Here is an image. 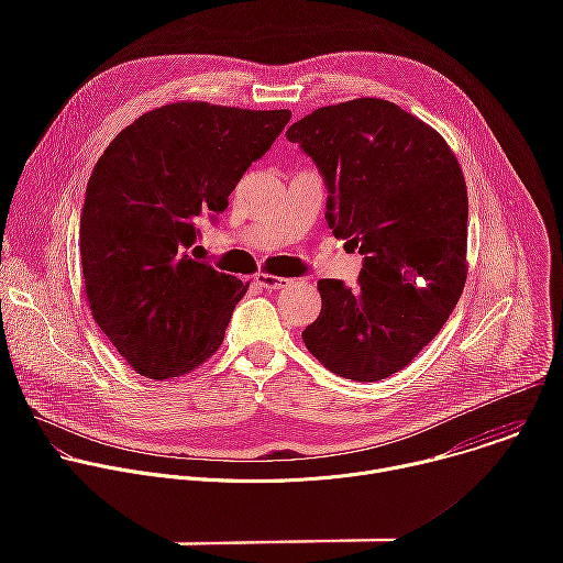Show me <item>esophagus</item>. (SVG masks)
I'll use <instances>...</instances> for the list:
<instances>
[{
	"mask_svg": "<svg viewBox=\"0 0 563 563\" xmlns=\"http://www.w3.org/2000/svg\"><path fill=\"white\" fill-rule=\"evenodd\" d=\"M256 285H261L263 289H269V291H276V289H283L289 285V278H283V276H272V274H258L256 276Z\"/></svg>",
	"mask_w": 563,
	"mask_h": 563,
	"instance_id": "1",
	"label": "esophagus"
}]
</instances>
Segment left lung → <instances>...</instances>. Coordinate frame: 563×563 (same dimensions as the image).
<instances>
[{
	"instance_id": "left-lung-1",
	"label": "left lung",
	"mask_w": 563,
	"mask_h": 563,
	"mask_svg": "<svg viewBox=\"0 0 563 563\" xmlns=\"http://www.w3.org/2000/svg\"><path fill=\"white\" fill-rule=\"evenodd\" d=\"M328 187V224L363 254L356 287L318 280L302 341L352 380L404 369L441 332L467 278V189L426 122L378 98L316 109L287 129Z\"/></svg>"
}]
</instances>
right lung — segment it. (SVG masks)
Masks as SVG:
<instances>
[{
	"label": "right lung",
	"instance_id": "1",
	"mask_svg": "<svg viewBox=\"0 0 563 563\" xmlns=\"http://www.w3.org/2000/svg\"><path fill=\"white\" fill-rule=\"evenodd\" d=\"M291 111L174 102L140 115L100 155L79 216V256L100 330L146 378L202 365L250 283L191 258ZM198 250V247H196Z\"/></svg>",
	"mask_w": 563,
	"mask_h": 563
}]
</instances>
